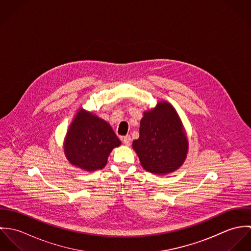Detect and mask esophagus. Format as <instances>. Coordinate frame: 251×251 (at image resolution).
Wrapping results in <instances>:
<instances>
[{
	"label": "esophagus",
	"mask_w": 251,
	"mask_h": 251,
	"mask_svg": "<svg viewBox=\"0 0 251 251\" xmlns=\"http://www.w3.org/2000/svg\"><path fill=\"white\" fill-rule=\"evenodd\" d=\"M122 141L126 146H129L130 145V141H131V138H130L129 135H126V136L122 137Z\"/></svg>",
	"instance_id": "obj_1"
}]
</instances>
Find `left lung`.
I'll return each instance as SVG.
<instances>
[{
  "label": "left lung",
  "mask_w": 251,
  "mask_h": 251,
  "mask_svg": "<svg viewBox=\"0 0 251 251\" xmlns=\"http://www.w3.org/2000/svg\"><path fill=\"white\" fill-rule=\"evenodd\" d=\"M139 138L132 142L144 169L156 175L178 170L185 161L188 140L176 109L167 101L145 111Z\"/></svg>",
  "instance_id": "8db88e82"
}]
</instances>
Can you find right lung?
<instances>
[{
    "mask_svg": "<svg viewBox=\"0 0 251 251\" xmlns=\"http://www.w3.org/2000/svg\"><path fill=\"white\" fill-rule=\"evenodd\" d=\"M121 144L106 121L80 108L67 131L64 152L73 166L94 172L105 167L110 152Z\"/></svg>",
    "mask_w": 251,
    "mask_h": 251,
    "instance_id": "right-lung-1",
    "label": "right lung"
}]
</instances>
